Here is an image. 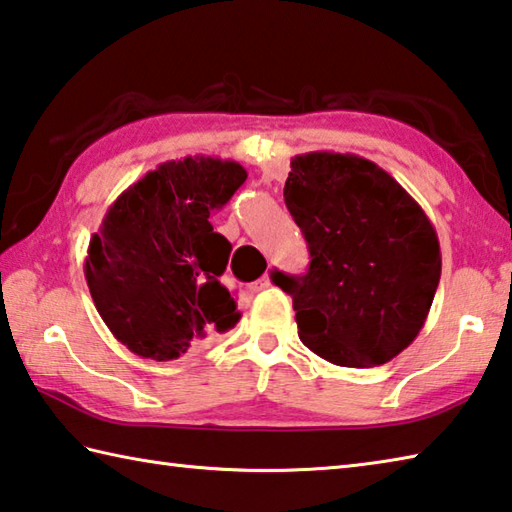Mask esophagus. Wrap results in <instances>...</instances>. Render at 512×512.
I'll return each instance as SVG.
<instances>
[{"label": "esophagus", "instance_id": "34e87169", "mask_svg": "<svg viewBox=\"0 0 512 512\" xmlns=\"http://www.w3.org/2000/svg\"><path fill=\"white\" fill-rule=\"evenodd\" d=\"M268 286H271V273L266 271L250 288H253V291H264V288H268Z\"/></svg>", "mask_w": 512, "mask_h": 512}]
</instances>
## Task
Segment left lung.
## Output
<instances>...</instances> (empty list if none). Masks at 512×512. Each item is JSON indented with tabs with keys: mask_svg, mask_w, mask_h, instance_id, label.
I'll return each instance as SVG.
<instances>
[{
	"mask_svg": "<svg viewBox=\"0 0 512 512\" xmlns=\"http://www.w3.org/2000/svg\"><path fill=\"white\" fill-rule=\"evenodd\" d=\"M284 201L309 244L306 275L275 271L300 340L340 367H376L423 329L441 280L432 221L392 174L358 154L291 159Z\"/></svg>",
	"mask_w": 512,
	"mask_h": 512,
	"instance_id": "8db88e82",
	"label": "left lung"
}]
</instances>
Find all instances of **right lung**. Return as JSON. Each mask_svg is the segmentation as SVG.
Masks as SVG:
<instances>
[{"label": "right lung", "mask_w": 512, "mask_h": 512, "mask_svg": "<svg viewBox=\"0 0 512 512\" xmlns=\"http://www.w3.org/2000/svg\"><path fill=\"white\" fill-rule=\"evenodd\" d=\"M246 176L235 161L185 156L147 172L105 212L85 280L100 318L136 356L176 360L239 322L219 280L232 246L210 215Z\"/></svg>", "instance_id": "add662e5"}]
</instances>
